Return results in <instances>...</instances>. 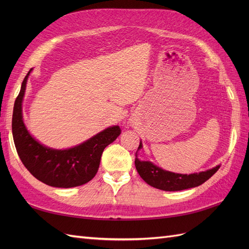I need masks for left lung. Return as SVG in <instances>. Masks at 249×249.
<instances>
[{"instance_id":"8db88e82","label":"left lung","mask_w":249,"mask_h":249,"mask_svg":"<svg viewBox=\"0 0 249 249\" xmlns=\"http://www.w3.org/2000/svg\"><path fill=\"white\" fill-rule=\"evenodd\" d=\"M141 147L142 143L140 142L138 149H140ZM135 166H136L139 176L148 185L164 191H179L197 187L208 180L220 167L218 165V166L212 169L201 171L199 173L180 175V173L163 170L162 168L156 166L152 162L140 161L137 158V155L136 159H135Z\"/></svg>"}]
</instances>
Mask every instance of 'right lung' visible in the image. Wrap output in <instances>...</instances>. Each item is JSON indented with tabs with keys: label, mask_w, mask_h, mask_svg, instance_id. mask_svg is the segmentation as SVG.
Returning <instances> with one entry per match:
<instances>
[{
	"label": "right lung",
	"mask_w": 249,
	"mask_h": 249,
	"mask_svg": "<svg viewBox=\"0 0 249 249\" xmlns=\"http://www.w3.org/2000/svg\"><path fill=\"white\" fill-rule=\"evenodd\" d=\"M31 71L21 83L12 115L13 140L19 159L33 177L49 186L71 188L84 185L95 177L105 147L119 136L120 127L110 126L69 149H53L40 144L30 135L22 122L21 103Z\"/></svg>",
	"instance_id": "1"
}]
</instances>
